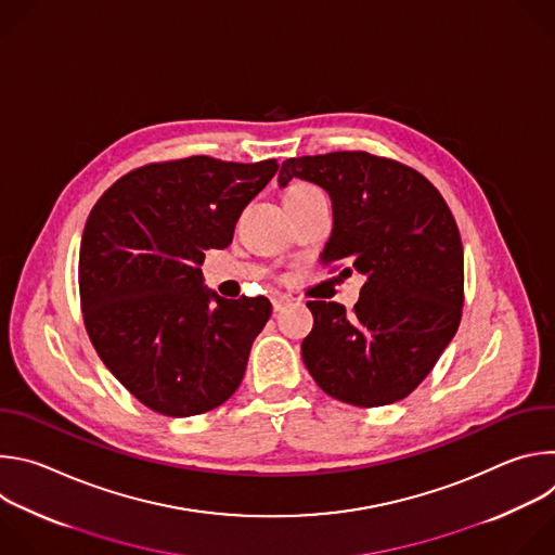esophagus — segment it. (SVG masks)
Instances as JSON below:
<instances>
[{
    "mask_svg": "<svg viewBox=\"0 0 555 555\" xmlns=\"http://www.w3.org/2000/svg\"><path fill=\"white\" fill-rule=\"evenodd\" d=\"M287 305H289V298H287V296H283V294L272 296V309H274V311H281V309H285Z\"/></svg>",
    "mask_w": 555,
    "mask_h": 555,
    "instance_id": "34e87169",
    "label": "esophagus"
}]
</instances>
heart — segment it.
I'll use <instances>...</instances> for the list:
<instances>
[{
  "label": "heart",
  "instance_id": "b5f03b06",
  "mask_svg": "<svg viewBox=\"0 0 555 555\" xmlns=\"http://www.w3.org/2000/svg\"><path fill=\"white\" fill-rule=\"evenodd\" d=\"M319 193V189H313L309 184H294L289 191H287V197L285 199H296V197H307V195H315Z\"/></svg>",
  "mask_w": 555,
  "mask_h": 555
}]
</instances>
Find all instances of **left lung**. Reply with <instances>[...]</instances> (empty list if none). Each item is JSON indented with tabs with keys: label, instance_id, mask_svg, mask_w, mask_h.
Wrapping results in <instances>:
<instances>
[{
	"label": "left lung",
	"instance_id": "8db88e82",
	"mask_svg": "<svg viewBox=\"0 0 555 555\" xmlns=\"http://www.w3.org/2000/svg\"><path fill=\"white\" fill-rule=\"evenodd\" d=\"M327 191L334 228L321 255L362 274L349 313L309 300L300 356L332 398L353 406L404 400L454 338L463 307V246L439 191L415 169L364 151L289 157L279 173Z\"/></svg>",
	"mask_w": 555,
	"mask_h": 555
}]
</instances>
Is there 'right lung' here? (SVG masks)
<instances>
[{"label": "right lung", "mask_w": 555, "mask_h": 555, "mask_svg": "<svg viewBox=\"0 0 555 555\" xmlns=\"http://www.w3.org/2000/svg\"><path fill=\"white\" fill-rule=\"evenodd\" d=\"M276 171V160L193 155L122 176L92 208L78 255L86 330L146 409L191 417L240 388L272 305L217 296L199 266L232 242L242 210Z\"/></svg>", "instance_id": "add662e5"}]
</instances>
